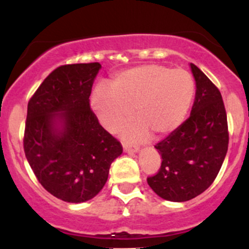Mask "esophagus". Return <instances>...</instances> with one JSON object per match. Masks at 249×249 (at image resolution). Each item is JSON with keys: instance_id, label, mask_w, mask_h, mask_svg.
<instances>
[{"instance_id": "obj_1", "label": "esophagus", "mask_w": 249, "mask_h": 249, "mask_svg": "<svg viewBox=\"0 0 249 249\" xmlns=\"http://www.w3.org/2000/svg\"><path fill=\"white\" fill-rule=\"evenodd\" d=\"M138 150H139V147L137 146V145H133V146H131V145L124 144V151H125V152L134 153V152H137Z\"/></svg>"}]
</instances>
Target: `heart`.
Returning <instances> with one entry per match:
<instances>
[{"instance_id": "b5f03b06", "label": "heart", "mask_w": 249, "mask_h": 249, "mask_svg": "<svg viewBox=\"0 0 249 249\" xmlns=\"http://www.w3.org/2000/svg\"><path fill=\"white\" fill-rule=\"evenodd\" d=\"M196 84L190 72L148 63L124 70L98 88L91 98L102 124L116 132L130 122L132 112L138 124L126 131L131 141L161 138L176 131L192 105Z\"/></svg>"}]
</instances>
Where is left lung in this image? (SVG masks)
<instances>
[{"mask_svg":"<svg viewBox=\"0 0 249 249\" xmlns=\"http://www.w3.org/2000/svg\"><path fill=\"white\" fill-rule=\"evenodd\" d=\"M196 92L191 116L156 145L161 157L147 184L170 201H187L201 194L218 176L228 150V124L219 89L191 64Z\"/></svg>","mask_w":249,"mask_h":249,"instance_id":"8db88e82","label":"left lung"}]
</instances>
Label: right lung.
<instances>
[{
    "instance_id": "obj_1",
    "label": "right lung",
    "mask_w": 249,
    "mask_h": 249,
    "mask_svg": "<svg viewBox=\"0 0 249 249\" xmlns=\"http://www.w3.org/2000/svg\"><path fill=\"white\" fill-rule=\"evenodd\" d=\"M101 68L98 62L61 65L28 103L25 157L39 184L63 201L77 204L97 196L123 152L121 142L99 124L90 107L89 97Z\"/></svg>"
}]
</instances>
